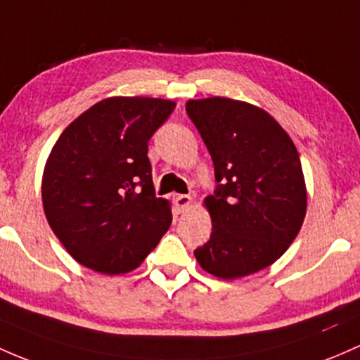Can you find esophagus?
I'll return each mask as SVG.
<instances>
[{
	"label": "esophagus",
	"instance_id": "34e87169",
	"mask_svg": "<svg viewBox=\"0 0 360 360\" xmlns=\"http://www.w3.org/2000/svg\"><path fill=\"white\" fill-rule=\"evenodd\" d=\"M191 196L190 195H177L174 196V205H176V209L179 212H184L188 209V207L191 205Z\"/></svg>",
	"mask_w": 360,
	"mask_h": 360
}]
</instances>
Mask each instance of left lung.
Wrapping results in <instances>:
<instances>
[{
	"label": "left lung",
	"mask_w": 360,
	"mask_h": 360,
	"mask_svg": "<svg viewBox=\"0 0 360 360\" xmlns=\"http://www.w3.org/2000/svg\"><path fill=\"white\" fill-rule=\"evenodd\" d=\"M186 112L209 148L219 183L203 205L210 240L195 250L200 267L238 279L274 264L304 224L307 188L288 132L264 108L224 96L188 100Z\"/></svg>",
	"instance_id": "left-lung-1"
}]
</instances>
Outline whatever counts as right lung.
I'll return each mask as SVG.
<instances>
[{"label":"right lung","instance_id":"right-lung-1","mask_svg":"<svg viewBox=\"0 0 360 360\" xmlns=\"http://www.w3.org/2000/svg\"><path fill=\"white\" fill-rule=\"evenodd\" d=\"M174 108L162 98H105L51 148L41 181L44 214L81 266L129 272L167 233L172 212L155 196L148 141Z\"/></svg>","mask_w":360,"mask_h":360}]
</instances>
